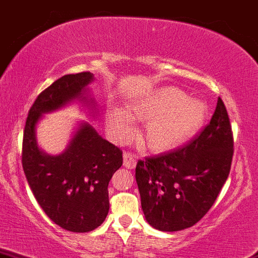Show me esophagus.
<instances>
[{
	"mask_svg": "<svg viewBox=\"0 0 258 258\" xmlns=\"http://www.w3.org/2000/svg\"><path fill=\"white\" fill-rule=\"evenodd\" d=\"M123 159H124V166L128 169H134L135 166H137V159H135V156L133 155L132 153H129V151H125V153L123 154Z\"/></svg>",
	"mask_w": 258,
	"mask_h": 258,
	"instance_id": "1",
	"label": "esophagus"
}]
</instances>
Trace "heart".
<instances>
[{"label": "heart", "mask_w": 258, "mask_h": 258, "mask_svg": "<svg viewBox=\"0 0 258 258\" xmlns=\"http://www.w3.org/2000/svg\"><path fill=\"white\" fill-rule=\"evenodd\" d=\"M126 114L110 109L105 123L118 142H125L132 135L130 120L148 121L139 134L143 148L151 151H165L190 140L208 118V105L177 87L159 88L126 107Z\"/></svg>", "instance_id": "obj_1"}]
</instances>
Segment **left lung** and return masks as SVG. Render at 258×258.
Segmentation results:
<instances>
[{
  "label": "left lung",
  "mask_w": 258,
  "mask_h": 258,
  "mask_svg": "<svg viewBox=\"0 0 258 258\" xmlns=\"http://www.w3.org/2000/svg\"><path fill=\"white\" fill-rule=\"evenodd\" d=\"M232 155V129L219 98L210 123L185 147L138 161L135 179L149 225L172 232L200 221L226 182Z\"/></svg>",
  "instance_id": "left-lung-1"
}]
</instances>
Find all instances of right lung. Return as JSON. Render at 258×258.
<instances>
[{"instance_id": "obj_1", "label": "right lung", "mask_w": 258, "mask_h": 258, "mask_svg": "<svg viewBox=\"0 0 258 258\" xmlns=\"http://www.w3.org/2000/svg\"><path fill=\"white\" fill-rule=\"evenodd\" d=\"M92 81L90 72H82L53 82L34 100L23 132L22 166L32 192L47 216L72 232H89L104 222L108 185L123 164V151L83 123L64 153L47 155L37 147L36 124L43 113L73 99L86 100Z\"/></svg>"}]
</instances>
